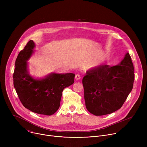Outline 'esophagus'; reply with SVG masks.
<instances>
[{"instance_id": "obj_1", "label": "esophagus", "mask_w": 147, "mask_h": 147, "mask_svg": "<svg viewBox=\"0 0 147 147\" xmlns=\"http://www.w3.org/2000/svg\"><path fill=\"white\" fill-rule=\"evenodd\" d=\"M75 78H76V80H80L81 78V75L80 74H77L76 75V76H75Z\"/></svg>"}]
</instances>
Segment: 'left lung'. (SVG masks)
Listing matches in <instances>:
<instances>
[{"mask_svg": "<svg viewBox=\"0 0 147 147\" xmlns=\"http://www.w3.org/2000/svg\"><path fill=\"white\" fill-rule=\"evenodd\" d=\"M134 73L129 53L120 65L100 66L87 71L82 85L88 112L102 116L120 109L133 89Z\"/></svg>", "mask_w": 147, "mask_h": 147, "instance_id": "left-lung-1", "label": "left lung"}]
</instances>
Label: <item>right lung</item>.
Wrapping results in <instances>:
<instances>
[{"instance_id":"add662e5","label":"right lung","mask_w":147,"mask_h":147,"mask_svg":"<svg viewBox=\"0 0 147 147\" xmlns=\"http://www.w3.org/2000/svg\"><path fill=\"white\" fill-rule=\"evenodd\" d=\"M35 48L30 40L18 53L15 63L13 84L23 105L30 111L40 115L51 116L59 109L63 90L74 83L73 73H53L47 78L34 79L27 71V60Z\"/></svg>"}]
</instances>
